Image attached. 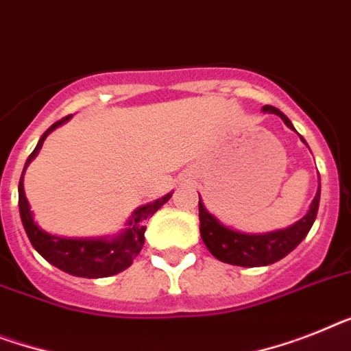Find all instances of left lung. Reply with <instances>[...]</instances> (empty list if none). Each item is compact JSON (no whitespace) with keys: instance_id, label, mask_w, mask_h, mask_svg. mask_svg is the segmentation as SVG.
I'll return each mask as SVG.
<instances>
[{"instance_id":"1","label":"left lung","mask_w":351,"mask_h":351,"mask_svg":"<svg viewBox=\"0 0 351 351\" xmlns=\"http://www.w3.org/2000/svg\"><path fill=\"white\" fill-rule=\"evenodd\" d=\"M263 112L276 114L283 120L289 129L296 130L291 120L283 114L280 109L273 106H263ZM301 138V136H300ZM301 141L306 145V141L301 138ZM321 197V179L319 188L315 192L314 201L311 208L306 211V215L296 222L289 226L285 230L271 231V233L262 234H249L234 231L228 226L222 224L215 215H211L210 211L204 208L199 195V221H201V237L204 245L208 247L217 260L231 265H240V267H262V265H271V263L282 260L283 256L291 253L292 249L305 239L306 233L311 231L312 224L317 215Z\"/></svg>"}]
</instances>
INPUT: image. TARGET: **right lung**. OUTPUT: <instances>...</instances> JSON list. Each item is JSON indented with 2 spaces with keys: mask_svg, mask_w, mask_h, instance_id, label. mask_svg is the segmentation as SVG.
<instances>
[{
  "mask_svg": "<svg viewBox=\"0 0 351 351\" xmlns=\"http://www.w3.org/2000/svg\"><path fill=\"white\" fill-rule=\"evenodd\" d=\"M71 117H66L62 120L55 121L45 134L40 136L39 143L34 149L28 159H26L25 169H23L21 179H19V215L25 226V231L30 239V244L34 245L37 253L55 265L60 271L78 278H106L118 274L130 267L132 260L140 254L141 247L145 244V230H147V219L152 217L165 202L172 197V192L167 193L158 201L140 206L132 213L127 228L117 234L114 239H66V237H55V234L46 233L40 230L37 222L34 221V215L30 211V204L25 195V186H23V176H25L26 167L30 161L39 154L40 147L45 143L46 136L51 130L62 125Z\"/></svg>",
  "mask_w": 351,
  "mask_h": 351,
  "instance_id": "1",
  "label": "right lung"
}]
</instances>
